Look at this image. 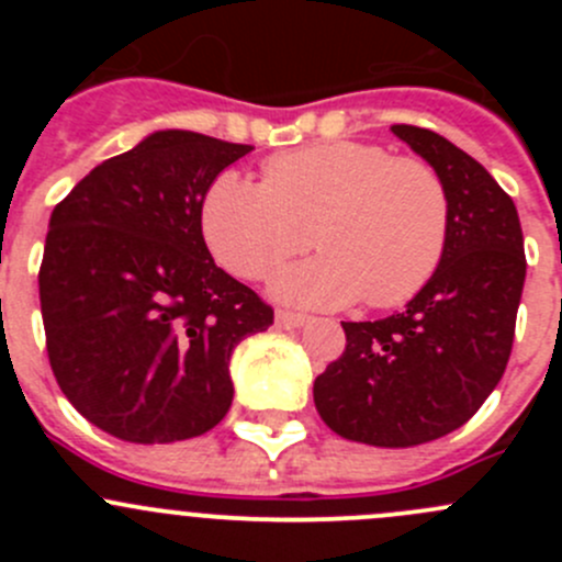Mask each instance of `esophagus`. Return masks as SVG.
I'll use <instances>...</instances> for the list:
<instances>
[{
	"label": "esophagus",
	"instance_id": "1",
	"mask_svg": "<svg viewBox=\"0 0 562 562\" xmlns=\"http://www.w3.org/2000/svg\"><path fill=\"white\" fill-rule=\"evenodd\" d=\"M274 323L280 328H299V326H304V323H307V315L288 313V310H280V313L274 315Z\"/></svg>",
	"mask_w": 562,
	"mask_h": 562
}]
</instances>
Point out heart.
<instances>
[{
	"label": "heart",
	"instance_id": "obj_1",
	"mask_svg": "<svg viewBox=\"0 0 562 562\" xmlns=\"http://www.w3.org/2000/svg\"><path fill=\"white\" fill-rule=\"evenodd\" d=\"M214 258L245 280L282 266L271 296L299 307H348L361 296L394 307L416 296L438 269L449 236V192L432 166L391 157L361 140H328L271 157L263 181L223 171L201 206Z\"/></svg>",
	"mask_w": 562,
	"mask_h": 562
}]
</instances>
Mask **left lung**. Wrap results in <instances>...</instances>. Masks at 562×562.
<instances>
[{"label": "left lung", "instance_id": "left-lung-1", "mask_svg": "<svg viewBox=\"0 0 562 562\" xmlns=\"http://www.w3.org/2000/svg\"><path fill=\"white\" fill-rule=\"evenodd\" d=\"M391 133L443 179V258L402 313L342 323L345 353L315 378L313 396L339 438L411 449L462 427L501 383L527 263L517 206L481 162L432 130Z\"/></svg>", "mask_w": 562, "mask_h": 562}]
</instances>
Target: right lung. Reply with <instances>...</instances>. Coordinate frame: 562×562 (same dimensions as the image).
Listing matches in <instances>:
<instances>
[{
	"label": "right lung",
	"instance_id": "obj_1",
	"mask_svg": "<svg viewBox=\"0 0 562 562\" xmlns=\"http://www.w3.org/2000/svg\"><path fill=\"white\" fill-rule=\"evenodd\" d=\"M249 151L157 130L50 212L40 266L50 370L113 438L173 443L217 427L234 402L231 353L274 321L214 263L201 228L209 184Z\"/></svg>",
	"mask_w": 562,
	"mask_h": 562
}]
</instances>
